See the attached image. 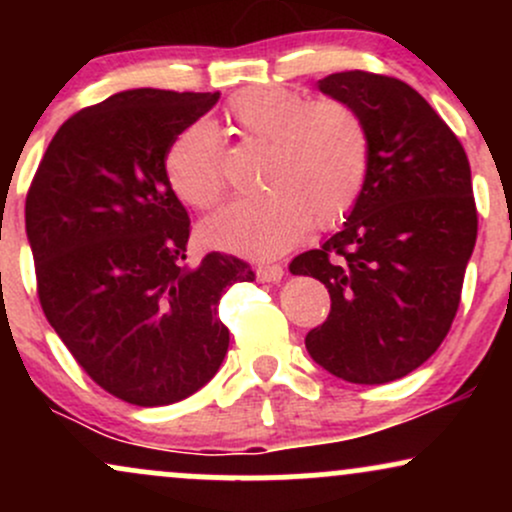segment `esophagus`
I'll list each match as a JSON object with an SVG mask.
<instances>
[{"mask_svg": "<svg viewBox=\"0 0 512 512\" xmlns=\"http://www.w3.org/2000/svg\"><path fill=\"white\" fill-rule=\"evenodd\" d=\"M255 274L257 281H262V284H276V281H281V276H284V269H281L279 264H260Z\"/></svg>", "mask_w": 512, "mask_h": 512, "instance_id": "obj_1", "label": "esophagus"}]
</instances>
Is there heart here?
Listing matches in <instances>:
<instances>
[{
    "label": "heart",
    "instance_id": "b5f03b06",
    "mask_svg": "<svg viewBox=\"0 0 512 512\" xmlns=\"http://www.w3.org/2000/svg\"><path fill=\"white\" fill-rule=\"evenodd\" d=\"M238 137L264 146V192L236 199L202 223L211 248L269 260L315 228L346 219L361 197L370 168V134L363 117L342 101L308 103L281 86L243 88L226 105ZM175 195L209 209L223 192L219 134L207 122L182 129L166 154Z\"/></svg>",
    "mask_w": 512,
    "mask_h": 512
}]
</instances>
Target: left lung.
<instances>
[{
	"instance_id": "obj_1",
	"label": "left lung",
	"mask_w": 512,
	"mask_h": 512,
	"mask_svg": "<svg viewBox=\"0 0 512 512\" xmlns=\"http://www.w3.org/2000/svg\"><path fill=\"white\" fill-rule=\"evenodd\" d=\"M317 88L363 117L370 168L344 226L289 264L332 298L305 349L346 383H392L436 354L455 320L477 243L472 170L460 139L404 81L356 69Z\"/></svg>"
}]
</instances>
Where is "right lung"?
Here are the masks:
<instances>
[{"label": "right lung", "instance_id": "1", "mask_svg": "<svg viewBox=\"0 0 512 512\" xmlns=\"http://www.w3.org/2000/svg\"><path fill=\"white\" fill-rule=\"evenodd\" d=\"M219 93L132 88L57 129L26 197V236L48 322L110 395L163 407L219 370L223 291L252 281L221 252L182 264L190 219L166 175L182 129Z\"/></svg>", "mask_w": 512, "mask_h": 512}]
</instances>
